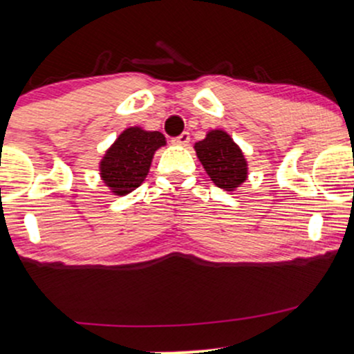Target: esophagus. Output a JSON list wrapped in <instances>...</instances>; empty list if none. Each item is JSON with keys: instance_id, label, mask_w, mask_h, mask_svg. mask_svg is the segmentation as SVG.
<instances>
[{"instance_id": "esophagus-1", "label": "esophagus", "mask_w": 354, "mask_h": 354, "mask_svg": "<svg viewBox=\"0 0 354 354\" xmlns=\"http://www.w3.org/2000/svg\"><path fill=\"white\" fill-rule=\"evenodd\" d=\"M173 145H178V146H186L189 143V133L188 131H185V133H181L180 136L178 138H173Z\"/></svg>"}]
</instances>
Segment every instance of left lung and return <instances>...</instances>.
Segmentation results:
<instances>
[{
	"instance_id": "obj_1",
	"label": "left lung",
	"mask_w": 354,
	"mask_h": 354,
	"mask_svg": "<svg viewBox=\"0 0 354 354\" xmlns=\"http://www.w3.org/2000/svg\"><path fill=\"white\" fill-rule=\"evenodd\" d=\"M198 160L218 188L234 191L248 178V163L239 146L223 129H211L194 145Z\"/></svg>"
}]
</instances>
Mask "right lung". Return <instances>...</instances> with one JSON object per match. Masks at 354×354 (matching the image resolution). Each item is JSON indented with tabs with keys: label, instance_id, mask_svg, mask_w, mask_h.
Returning <instances> with one entry per match:
<instances>
[{
	"label": "right lung",
	"instance_id": "1",
	"mask_svg": "<svg viewBox=\"0 0 354 354\" xmlns=\"http://www.w3.org/2000/svg\"><path fill=\"white\" fill-rule=\"evenodd\" d=\"M166 145L160 131H146L140 126L126 128L100 161V174L113 194L124 196L148 176L154 151Z\"/></svg>",
	"mask_w": 354,
	"mask_h": 354
}]
</instances>
